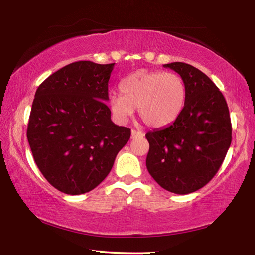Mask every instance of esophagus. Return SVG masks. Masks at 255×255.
<instances>
[{
    "label": "esophagus",
    "mask_w": 255,
    "mask_h": 255,
    "mask_svg": "<svg viewBox=\"0 0 255 255\" xmlns=\"http://www.w3.org/2000/svg\"><path fill=\"white\" fill-rule=\"evenodd\" d=\"M137 137H144V132L132 129V130H131V138L133 139V138H137Z\"/></svg>",
    "instance_id": "esophagus-1"
}]
</instances>
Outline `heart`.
<instances>
[{
    "mask_svg": "<svg viewBox=\"0 0 255 255\" xmlns=\"http://www.w3.org/2000/svg\"><path fill=\"white\" fill-rule=\"evenodd\" d=\"M122 94L111 93L109 108L118 122H126L138 108L145 125L165 127L174 122L187 100L184 81L175 73L137 71L120 82Z\"/></svg>",
    "mask_w": 255,
    "mask_h": 255,
    "instance_id": "obj_1",
    "label": "heart"
}]
</instances>
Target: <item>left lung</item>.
<instances>
[{
    "label": "left lung",
    "mask_w": 255,
    "mask_h": 255,
    "mask_svg": "<svg viewBox=\"0 0 255 255\" xmlns=\"http://www.w3.org/2000/svg\"><path fill=\"white\" fill-rule=\"evenodd\" d=\"M182 77L187 89L183 110L173 124L146 133L149 174L167 191L187 195L214 178L232 141L225 98L208 76L189 64L163 65Z\"/></svg>",
    "instance_id": "left-lung-1"
}]
</instances>
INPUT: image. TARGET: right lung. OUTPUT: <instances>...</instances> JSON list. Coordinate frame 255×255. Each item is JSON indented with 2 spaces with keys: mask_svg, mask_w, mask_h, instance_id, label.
<instances>
[{
  "mask_svg": "<svg viewBox=\"0 0 255 255\" xmlns=\"http://www.w3.org/2000/svg\"><path fill=\"white\" fill-rule=\"evenodd\" d=\"M114 64L81 60L37 89L27 137L45 179L67 195L93 190L109 174L130 129L111 122L106 101Z\"/></svg>",
  "mask_w": 255,
  "mask_h": 255,
  "instance_id": "obj_1",
  "label": "right lung"
}]
</instances>
